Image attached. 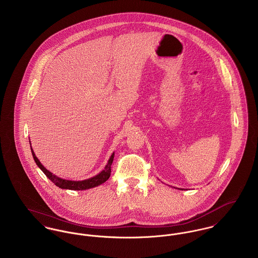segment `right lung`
<instances>
[{
    "mask_svg": "<svg viewBox=\"0 0 258 258\" xmlns=\"http://www.w3.org/2000/svg\"><path fill=\"white\" fill-rule=\"evenodd\" d=\"M30 143V141H29ZM31 147V146H30ZM31 152H32V156L36 163V165L39 167L42 170V172L47 176V178H49L50 180H52L57 186H59V188H63V189H72V190H83V189H88V188H92L94 186H98L101 183L105 182L108 178L111 176V165L113 163L114 160V155L115 153H113L111 155V157L109 159L106 167L104 168V170L99 173L98 175L94 176L93 178H87V179H83V180H69V179H63V178H59L55 175H53V173L49 172L40 162L38 158L36 157V155L34 154V151L31 147Z\"/></svg>",
    "mask_w": 258,
    "mask_h": 258,
    "instance_id": "add662e5",
    "label": "right lung"
}]
</instances>
